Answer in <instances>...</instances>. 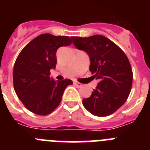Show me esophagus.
I'll list each match as a JSON object with an SVG mask.
<instances>
[{"mask_svg": "<svg viewBox=\"0 0 150 150\" xmlns=\"http://www.w3.org/2000/svg\"><path fill=\"white\" fill-rule=\"evenodd\" d=\"M74 84L76 86H77L78 88H80V87L83 86V84L80 83H78V82H76V81H74Z\"/></svg>", "mask_w": 150, "mask_h": 150, "instance_id": "1", "label": "esophagus"}]
</instances>
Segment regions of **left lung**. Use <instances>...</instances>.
<instances>
[{"label": "left lung", "instance_id": "obj_1", "mask_svg": "<svg viewBox=\"0 0 150 150\" xmlns=\"http://www.w3.org/2000/svg\"><path fill=\"white\" fill-rule=\"evenodd\" d=\"M71 38L76 48L88 54L89 71L99 79L91 96L83 100V106L94 116L111 115L125 104L132 90L133 73L128 57L104 36Z\"/></svg>", "mask_w": 150, "mask_h": 150}]
</instances>
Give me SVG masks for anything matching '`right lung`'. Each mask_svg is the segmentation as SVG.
Instances as JSON below:
<instances>
[{"instance_id":"right-lung-1","label":"right lung","mask_w":150,"mask_h":150,"mask_svg":"<svg viewBox=\"0 0 150 150\" xmlns=\"http://www.w3.org/2000/svg\"><path fill=\"white\" fill-rule=\"evenodd\" d=\"M72 43L67 36L43 34L33 39L21 51L13 67L14 90L24 106L40 116L51 113L60 104L71 79L55 82L50 77L55 68L56 51Z\"/></svg>"}]
</instances>
